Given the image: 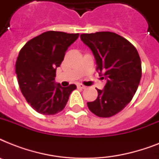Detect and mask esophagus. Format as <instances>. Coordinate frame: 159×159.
I'll use <instances>...</instances> for the list:
<instances>
[{
    "instance_id": "1",
    "label": "esophagus",
    "mask_w": 159,
    "mask_h": 159,
    "mask_svg": "<svg viewBox=\"0 0 159 159\" xmlns=\"http://www.w3.org/2000/svg\"><path fill=\"white\" fill-rule=\"evenodd\" d=\"M77 87L78 88H82V89H86V86H84V85L81 84V83H79V84H77Z\"/></svg>"
}]
</instances>
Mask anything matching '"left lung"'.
I'll use <instances>...</instances> for the list:
<instances>
[{
  "label": "left lung",
  "mask_w": 159,
  "mask_h": 159,
  "mask_svg": "<svg viewBox=\"0 0 159 159\" xmlns=\"http://www.w3.org/2000/svg\"><path fill=\"white\" fill-rule=\"evenodd\" d=\"M80 37L94 54L97 71L107 80L104 90L97 89L98 97L87 106L96 116L109 118L120 112L135 94L142 76L140 57L130 42L113 32Z\"/></svg>",
  "instance_id": "8db88e82"
}]
</instances>
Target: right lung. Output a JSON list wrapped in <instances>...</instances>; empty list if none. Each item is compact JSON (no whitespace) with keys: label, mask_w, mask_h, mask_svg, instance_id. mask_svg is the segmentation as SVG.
<instances>
[{"label":"right lung","mask_w":159,"mask_h":159,"mask_svg":"<svg viewBox=\"0 0 159 159\" xmlns=\"http://www.w3.org/2000/svg\"><path fill=\"white\" fill-rule=\"evenodd\" d=\"M79 34L47 31L24 45L16 62V73L22 94L31 107L42 115L52 116L64 109L74 84L62 87L55 84L56 68L67 48Z\"/></svg>","instance_id":"1"}]
</instances>
